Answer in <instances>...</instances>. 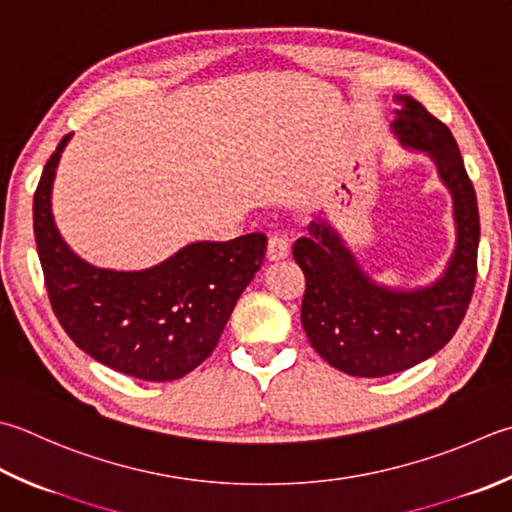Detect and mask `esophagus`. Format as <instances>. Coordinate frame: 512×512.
I'll list each match as a JSON object with an SVG mask.
<instances>
[{
	"label": "esophagus",
	"mask_w": 512,
	"mask_h": 512,
	"mask_svg": "<svg viewBox=\"0 0 512 512\" xmlns=\"http://www.w3.org/2000/svg\"><path fill=\"white\" fill-rule=\"evenodd\" d=\"M290 253V246H288V239L284 237H277L273 235L268 239V248H266V257L268 262H282Z\"/></svg>",
	"instance_id": "obj_1"
}]
</instances>
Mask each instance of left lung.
Instances as JSON below:
<instances>
[{"instance_id":"8db88e82","label":"left lung","mask_w":512,"mask_h":512,"mask_svg":"<svg viewBox=\"0 0 512 512\" xmlns=\"http://www.w3.org/2000/svg\"><path fill=\"white\" fill-rule=\"evenodd\" d=\"M393 99L397 142L426 153L453 197L455 248L435 282L390 288L366 273L328 219L310 222L293 248L306 275L302 324L319 357L353 377L402 373L439 353L462 324L477 277V197L455 137L417 99Z\"/></svg>"}]
</instances>
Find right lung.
I'll use <instances>...</instances> for the list:
<instances>
[{
  "label": "right lung",
  "mask_w": 512,
  "mask_h": 512,
  "mask_svg": "<svg viewBox=\"0 0 512 512\" xmlns=\"http://www.w3.org/2000/svg\"><path fill=\"white\" fill-rule=\"evenodd\" d=\"M73 133L39 179L33 226L46 290L59 324L99 364L146 382H173L213 353L266 253V235L193 242L142 270L93 266L59 233L53 182Z\"/></svg>",
  "instance_id": "right-lung-1"
}]
</instances>
